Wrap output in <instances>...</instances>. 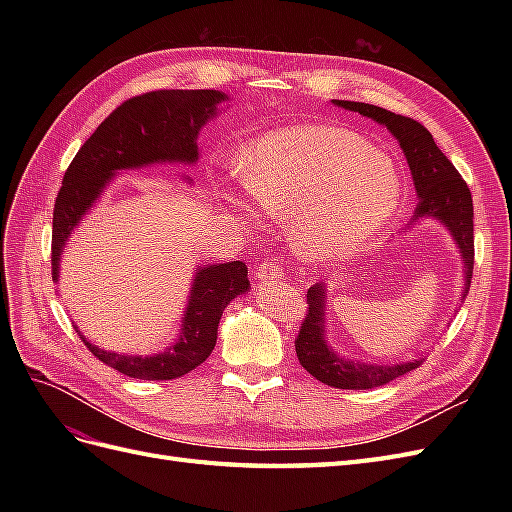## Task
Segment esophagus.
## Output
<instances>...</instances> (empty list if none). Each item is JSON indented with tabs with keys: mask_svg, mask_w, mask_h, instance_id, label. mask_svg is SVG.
Segmentation results:
<instances>
[{
	"mask_svg": "<svg viewBox=\"0 0 512 512\" xmlns=\"http://www.w3.org/2000/svg\"><path fill=\"white\" fill-rule=\"evenodd\" d=\"M254 277L258 282H271V280H282L284 273L280 267L269 265V262H262V265H258V269L254 271Z\"/></svg>",
	"mask_w": 512,
	"mask_h": 512,
	"instance_id": "esophagus-1",
	"label": "esophagus"
}]
</instances>
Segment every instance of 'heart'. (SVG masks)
Segmentation results:
<instances>
[{"label": "heart", "instance_id": "heart-1", "mask_svg": "<svg viewBox=\"0 0 512 512\" xmlns=\"http://www.w3.org/2000/svg\"><path fill=\"white\" fill-rule=\"evenodd\" d=\"M237 175L252 203L284 220L290 243L312 260L344 258L374 239L399 207L397 164L359 134L331 123H297L247 145ZM245 224L250 213L237 209Z\"/></svg>", "mask_w": 512, "mask_h": 512}]
</instances>
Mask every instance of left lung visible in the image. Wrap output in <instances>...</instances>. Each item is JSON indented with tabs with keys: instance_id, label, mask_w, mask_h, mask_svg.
<instances>
[{
	"instance_id": "left-lung-1",
	"label": "left lung",
	"mask_w": 512,
	"mask_h": 512,
	"mask_svg": "<svg viewBox=\"0 0 512 512\" xmlns=\"http://www.w3.org/2000/svg\"><path fill=\"white\" fill-rule=\"evenodd\" d=\"M333 104L367 119H374L397 138L408 160L418 198L412 220L406 228H401V232H408L418 220H438L451 232L463 258L466 282H463L461 301L466 299L474 269V207L466 181L461 179L451 160L433 143L429 130L418 121L365 102L333 100ZM307 303L309 309L294 348H297L299 363L316 380L333 386V389L365 391L376 389V386L391 382L423 365V354H416L414 359L399 363H369L354 359V356L352 359L342 356L327 342V284L318 282L309 288Z\"/></svg>"
}]
</instances>
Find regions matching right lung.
Instances as JSON below:
<instances>
[{
    "label": "right lung",
    "mask_w": 512,
    "mask_h": 512,
    "mask_svg": "<svg viewBox=\"0 0 512 512\" xmlns=\"http://www.w3.org/2000/svg\"><path fill=\"white\" fill-rule=\"evenodd\" d=\"M230 100L215 89H160L117 106L70 162L53 211V280L59 282V262L72 232L85 220L123 170L153 164H196L198 134ZM181 181L192 183L190 177ZM250 290L241 260L196 269L179 333L156 354H123L98 348L79 331L85 346L102 363L138 380H173L203 363L218 342V327L226 305Z\"/></svg>",
    "instance_id": "1"
}]
</instances>
